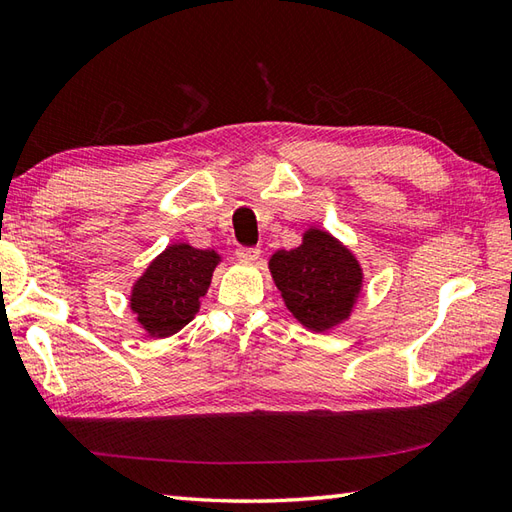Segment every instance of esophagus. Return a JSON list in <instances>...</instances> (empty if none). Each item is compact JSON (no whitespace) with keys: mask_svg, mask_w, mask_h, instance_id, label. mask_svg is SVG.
<instances>
[{"mask_svg":"<svg viewBox=\"0 0 512 512\" xmlns=\"http://www.w3.org/2000/svg\"><path fill=\"white\" fill-rule=\"evenodd\" d=\"M259 253H262V250H259L257 246H239L235 250L239 262H255V259H259Z\"/></svg>","mask_w":512,"mask_h":512,"instance_id":"obj_1","label":"esophagus"}]
</instances>
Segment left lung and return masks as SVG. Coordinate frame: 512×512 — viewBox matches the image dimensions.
Listing matches in <instances>:
<instances>
[{"label":"left lung","mask_w":512,"mask_h":512,"mask_svg":"<svg viewBox=\"0 0 512 512\" xmlns=\"http://www.w3.org/2000/svg\"><path fill=\"white\" fill-rule=\"evenodd\" d=\"M268 268L292 317L314 332L350 319L363 290V268L352 250L321 228H308L301 246L277 250Z\"/></svg>","instance_id":"left-lung-1"}]
</instances>
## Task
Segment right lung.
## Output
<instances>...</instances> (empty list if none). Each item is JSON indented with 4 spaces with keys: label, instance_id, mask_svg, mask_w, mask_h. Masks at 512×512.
Here are the masks:
<instances>
[{
    "label": "right lung",
    "instance_id": "1",
    "mask_svg": "<svg viewBox=\"0 0 512 512\" xmlns=\"http://www.w3.org/2000/svg\"><path fill=\"white\" fill-rule=\"evenodd\" d=\"M220 259L215 250L189 244H171L162 250L129 295V308L143 330L156 339L180 332L198 314Z\"/></svg>",
    "mask_w": 512,
    "mask_h": 512
}]
</instances>
